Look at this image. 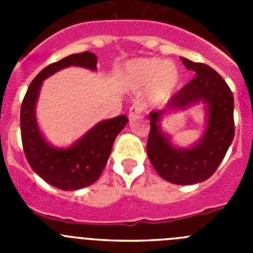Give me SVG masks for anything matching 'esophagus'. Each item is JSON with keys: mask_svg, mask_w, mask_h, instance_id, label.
Masks as SVG:
<instances>
[{"mask_svg": "<svg viewBox=\"0 0 253 253\" xmlns=\"http://www.w3.org/2000/svg\"><path fill=\"white\" fill-rule=\"evenodd\" d=\"M143 110H144V106H143L140 102H137V104L131 105L130 109H129V118H130V119L137 118V116H139L140 114L143 113Z\"/></svg>", "mask_w": 253, "mask_h": 253, "instance_id": "34e87169", "label": "esophagus"}]
</instances>
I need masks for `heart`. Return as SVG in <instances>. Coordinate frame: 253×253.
Returning <instances> with one entry per match:
<instances>
[{"label": "heart", "mask_w": 253, "mask_h": 253, "mask_svg": "<svg viewBox=\"0 0 253 253\" xmlns=\"http://www.w3.org/2000/svg\"><path fill=\"white\" fill-rule=\"evenodd\" d=\"M125 81L134 90L148 87L149 99L154 102L169 100L181 81L178 67L173 62L158 58H138L130 60L123 71Z\"/></svg>", "instance_id": "b5f03b06"}]
</instances>
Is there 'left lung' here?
Segmentation results:
<instances>
[{"instance_id":"1","label":"left lung","mask_w":253,"mask_h":253,"mask_svg":"<svg viewBox=\"0 0 253 253\" xmlns=\"http://www.w3.org/2000/svg\"><path fill=\"white\" fill-rule=\"evenodd\" d=\"M195 77L169 99L167 106L152 111L147 153L158 175L176 185H191L208 180L216 171L234 138L231 88L211 67L181 58ZM204 101L208 104V128L203 139L191 150H176L160 131L158 122L163 113Z\"/></svg>"}]
</instances>
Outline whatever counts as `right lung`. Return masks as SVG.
Here are the masks:
<instances>
[{
  "instance_id": "obj_1",
  "label": "right lung",
  "mask_w": 253,
  "mask_h": 253,
  "mask_svg": "<svg viewBox=\"0 0 253 253\" xmlns=\"http://www.w3.org/2000/svg\"><path fill=\"white\" fill-rule=\"evenodd\" d=\"M97 57L90 51L71 54L46 66L31 81L20 110L24 153L31 169L48 184L60 190H77L93 184L101 175L111 153L114 140L128 118L119 115L95 125L75 146L53 148L44 140L35 120V102L43 80L69 66L96 69Z\"/></svg>"
}]
</instances>
